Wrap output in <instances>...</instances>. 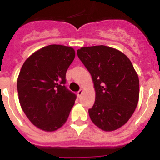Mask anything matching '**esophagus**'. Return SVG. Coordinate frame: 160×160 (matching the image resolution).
Here are the masks:
<instances>
[{"instance_id":"obj_1","label":"esophagus","mask_w":160,"mask_h":160,"mask_svg":"<svg viewBox=\"0 0 160 160\" xmlns=\"http://www.w3.org/2000/svg\"><path fill=\"white\" fill-rule=\"evenodd\" d=\"M82 93H83L82 90H79V91H78V93H77L78 97L81 98V96H82Z\"/></svg>"}]
</instances>
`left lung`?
Listing matches in <instances>:
<instances>
[{"label":"left lung","mask_w":160,"mask_h":160,"mask_svg":"<svg viewBox=\"0 0 160 160\" xmlns=\"http://www.w3.org/2000/svg\"><path fill=\"white\" fill-rule=\"evenodd\" d=\"M78 56L92 77L95 101L89 115L105 131L118 129L135 111L139 97V80L123 53L106 46L82 47Z\"/></svg>","instance_id":"8db88e82"}]
</instances>
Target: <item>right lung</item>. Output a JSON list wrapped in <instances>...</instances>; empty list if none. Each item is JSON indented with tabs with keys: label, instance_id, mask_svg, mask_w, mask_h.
I'll return each instance as SVG.
<instances>
[{
	"label": "right lung",
	"instance_id": "obj_1",
	"mask_svg": "<svg viewBox=\"0 0 160 160\" xmlns=\"http://www.w3.org/2000/svg\"><path fill=\"white\" fill-rule=\"evenodd\" d=\"M75 58L72 47L49 45L28 58L18 78L22 110L35 127L57 131L66 123L76 95L66 89V73Z\"/></svg>",
	"mask_w": 160,
	"mask_h": 160
}]
</instances>
